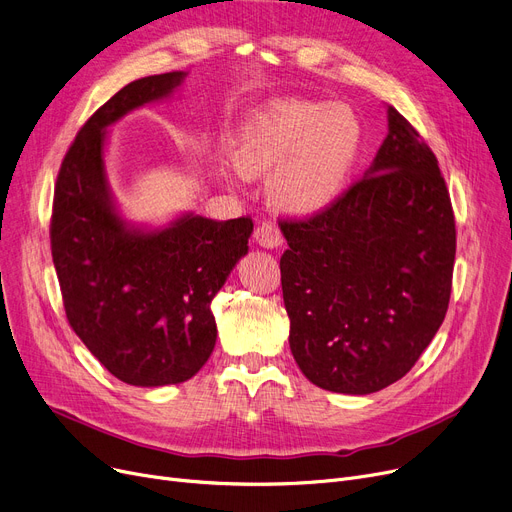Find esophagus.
<instances>
[{
	"label": "esophagus",
	"instance_id": "obj_1",
	"mask_svg": "<svg viewBox=\"0 0 512 512\" xmlns=\"http://www.w3.org/2000/svg\"><path fill=\"white\" fill-rule=\"evenodd\" d=\"M255 242L263 249H278V247H282V234L274 224L263 222L255 230Z\"/></svg>",
	"mask_w": 512,
	"mask_h": 512
}]
</instances>
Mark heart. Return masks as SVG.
<instances>
[{"label":"heart","instance_id":"obj_1","mask_svg":"<svg viewBox=\"0 0 512 512\" xmlns=\"http://www.w3.org/2000/svg\"><path fill=\"white\" fill-rule=\"evenodd\" d=\"M363 137V122L353 107L282 99L242 126L234 164L247 178L272 174L270 201L288 215L311 218L344 195Z\"/></svg>","mask_w":512,"mask_h":512}]
</instances>
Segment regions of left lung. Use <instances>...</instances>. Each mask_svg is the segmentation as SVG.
<instances>
[{"instance_id": "8db88e82", "label": "left lung", "mask_w": 512, "mask_h": 512, "mask_svg": "<svg viewBox=\"0 0 512 512\" xmlns=\"http://www.w3.org/2000/svg\"><path fill=\"white\" fill-rule=\"evenodd\" d=\"M359 180L324 213L280 222L290 351L330 392L371 394L407 375L440 330L456 230L438 159L394 107Z\"/></svg>"}]
</instances>
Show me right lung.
Wrapping results in <instances>:
<instances>
[{"instance_id":"obj_1","label":"right lung","mask_w":512,"mask_h":512,"mask_svg":"<svg viewBox=\"0 0 512 512\" xmlns=\"http://www.w3.org/2000/svg\"><path fill=\"white\" fill-rule=\"evenodd\" d=\"M186 72L132 80L80 128L56 182L51 255L72 330L124 384H182L207 363L211 301L249 253L253 222L182 211L166 224L128 220L107 178L110 128L172 99Z\"/></svg>"}]
</instances>
